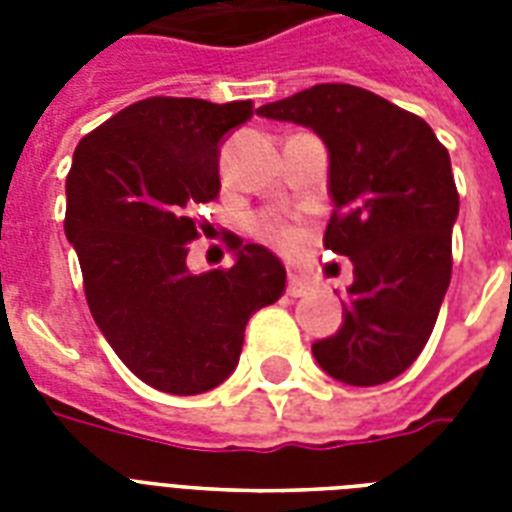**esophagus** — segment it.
Listing matches in <instances>:
<instances>
[{
  "instance_id": "obj_1",
  "label": "esophagus",
  "mask_w": 512,
  "mask_h": 512,
  "mask_svg": "<svg viewBox=\"0 0 512 512\" xmlns=\"http://www.w3.org/2000/svg\"><path fill=\"white\" fill-rule=\"evenodd\" d=\"M287 292L292 297H303L311 292V281L300 276V273H289V281H287Z\"/></svg>"
}]
</instances>
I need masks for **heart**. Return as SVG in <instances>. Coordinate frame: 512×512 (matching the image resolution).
I'll return each mask as SVG.
<instances>
[{
    "mask_svg": "<svg viewBox=\"0 0 512 512\" xmlns=\"http://www.w3.org/2000/svg\"><path fill=\"white\" fill-rule=\"evenodd\" d=\"M255 233L260 239L276 244V247H292V244L300 239V231H297L295 225L287 223V220H279V217L273 215L257 217Z\"/></svg>",
    "mask_w": 512,
    "mask_h": 512,
    "instance_id": "obj_1",
    "label": "heart"
}]
</instances>
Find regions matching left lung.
Masks as SVG:
<instances>
[{
  "label": "left lung",
  "instance_id": "obj_1",
  "mask_svg": "<svg viewBox=\"0 0 512 512\" xmlns=\"http://www.w3.org/2000/svg\"><path fill=\"white\" fill-rule=\"evenodd\" d=\"M324 140L329 199L324 247L350 257L342 327L313 356L345 385L406 372L428 342L452 279L460 212L449 151L420 116L353 84H316L257 108Z\"/></svg>",
  "mask_w": 512,
  "mask_h": 512
}]
</instances>
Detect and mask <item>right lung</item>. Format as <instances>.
<instances>
[{
    "mask_svg": "<svg viewBox=\"0 0 512 512\" xmlns=\"http://www.w3.org/2000/svg\"><path fill=\"white\" fill-rule=\"evenodd\" d=\"M249 116V100H140L82 138L66 177V239L92 319L124 366L164 393L228 380L249 316L287 284L260 244H233L228 271L185 263L199 236L193 209L220 193V146Z\"/></svg>",
    "mask_w": 512,
    "mask_h": 512,
    "instance_id": "right-lung-1",
    "label": "right lung"
}]
</instances>
